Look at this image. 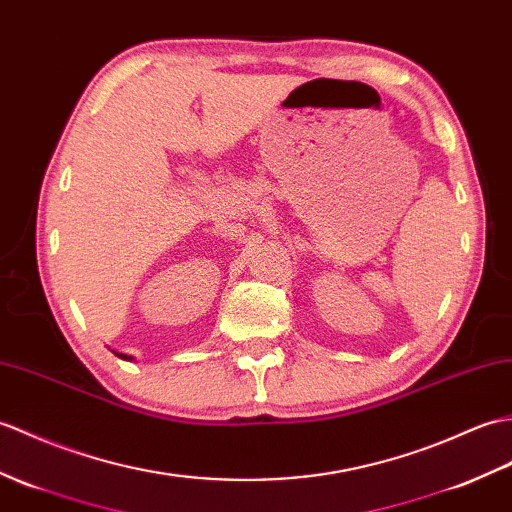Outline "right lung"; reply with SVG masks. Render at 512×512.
I'll use <instances>...</instances> for the list:
<instances>
[{
  "mask_svg": "<svg viewBox=\"0 0 512 512\" xmlns=\"http://www.w3.org/2000/svg\"><path fill=\"white\" fill-rule=\"evenodd\" d=\"M120 358L122 360H133V358H130V355H124V353H120Z\"/></svg>",
  "mask_w": 512,
  "mask_h": 512,
  "instance_id": "1",
  "label": "right lung"
}]
</instances>
